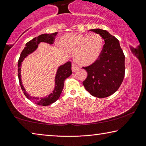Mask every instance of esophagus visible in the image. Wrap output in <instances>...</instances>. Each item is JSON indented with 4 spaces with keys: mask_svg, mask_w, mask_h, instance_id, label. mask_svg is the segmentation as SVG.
Masks as SVG:
<instances>
[{
    "mask_svg": "<svg viewBox=\"0 0 146 146\" xmlns=\"http://www.w3.org/2000/svg\"><path fill=\"white\" fill-rule=\"evenodd\" d=\"M78 69H79V67L77 65H76L75 64H72V71H73V72H75V71H77Z\"/></svg>",
    "mask_w": 146,
    "mask_h": 146,
    "instance_id": "1",
    "label": "esophagus"
}]
</instances>
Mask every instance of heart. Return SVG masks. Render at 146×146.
Returning <instances> with one entry per match:
<instances>
[{"instance_id":"1","label":"heart","mask_w":146,"mask_h":146,"mask_svg":"<svg viewBox=\"0 0 146 146\" xmlns=\"http://www.w3.org/2000/svg\"><path fill=\"white\" fill-rule=\"evenodd\" d=\"M60 48L67 52H75L76 61L81 65H90L99 58L103 39L97 33H66L59 40Z\"/></svg>"}]
</instances>
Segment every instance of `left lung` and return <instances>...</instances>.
<instances>
[{"label": "left lung", "mask_w": 146, "mask_h": 146, "mask_svg": "<svg viewBox=\"0 0 146 146\" xmlns=\"http://www.w3.org/2000/svg\"><path fill=\"white\" fill-rule=\"evenodd\" d=\"M104 40L102 53L95 62L82 68L88 76L83 85L93 97L105 98L113 95L122 84L125 75V56L119 41L107 31L90 29Z\"/></svg>", "instance_id": "left-lung-1"}]
</instances>
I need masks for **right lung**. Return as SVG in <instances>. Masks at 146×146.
Instances as JSON below:
<instances>
[{"instance_id":"1","label":"right lung","mask_w":146,"mask_h":146,"mask_svg":"<svg viewBox=\"0 0 146 146\" xmlns=\"http://www.w3.org/2000/svg\"><path fill=\"white\" fill-rule=\"evenodd\" d=\"M57 32H55V33L51 34H42L38 36L37 37L34 38L30 41H29L26 44V47L21 52L18 61V77L22 90H23L24 94L28 99L33 101V102L36 103V104L39 106H49L56 102L58 99V98L60 97V94L63 90L64 81L72 74V71H71V62L69 61L66 64H64V65L60 66L58 68L55 76V89H54L53 92L51 94H49L48 96L40 98L36 97H31L29 94L26 93V90L24 89L21 80V64L23 61L24 60V59L27 56L36 50V49L38 47V44L40 42H44L48 43L49 44H53L54 41H55V36L57 35Z\"/></svg>"}]
</instances>
